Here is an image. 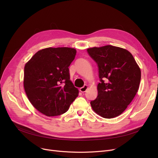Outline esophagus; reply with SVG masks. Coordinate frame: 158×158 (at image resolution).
Here are the masks:
<instances>
[{"instance_id":"1","label":"esophagus","mask_w":158,"mask_h":158,"mask_svg":"<svg viewBox=\"0 0 158 158\" xmlns=\"http://www.w3.org/2000/svg\"><path fill=\"white\" fill-rule=\"evenodd\" d=\"M88 86L87 85H85L83 87H82V88H80V89H79L80 92H81L82 93L85 92L86 91V89H88Z\"/></svg>"}]
</instances>
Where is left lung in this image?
Returning a JSON list of instances; mask_svg holds the SVG:
<instances>
[{
    "label": "left lung",
    "mask_w": 158,
    "mask_h": 158,
    "mask_svg": "<svg viewBox=\"0 0 158 158\" xmlns=\"http://www.w3.org/2000/svg\"><path fill=\"white\" fill-rule=\"evenodd\" d=\"M97 63L100 82L98 95L90 102L101 117L112 118L121 114L135 97L139 86L141 70L126 49L112 45L87 49Z\"/></svg>",
    "instance_id": "8db88e82"
}]
</instances>
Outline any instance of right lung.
<instances>
[{
  "mask_svg": "<svg viewBox=\"0 0 158 158\" xmlns=\"http://www.w3.org/2000/svg\"><path fill=\"white\" fill-rule=\"evenodd\" d=\"M76 54L73 48L48 47L38 51L25 65V92L32 105L47 117L66 113L78 96L69 69Z\"/></svg>",
  "mask_w": 158,
  "mask_h": 158,
  "instance_id": "add662e5",
  "label": "right lung"
}]
</instances>
